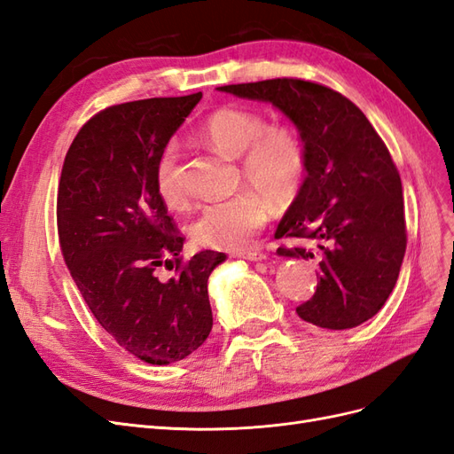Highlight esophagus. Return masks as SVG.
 Segmentation results:
<instances>
[{"mask_svg": "<svg viewBox=\"0 0 454 454\" xmlns=\"http://www.w3.org/2000/svg\"><path fill=\"white\" fill-rule=\"evenodd\" d=\"M239 257L248 259V261H265L267 259V255L261 252H244V254H239Z\"/></svg>", "mask_w": 454, "mask_h": 454, "instance_id": "34e87169", "label": "esophagus"}]
</instances>
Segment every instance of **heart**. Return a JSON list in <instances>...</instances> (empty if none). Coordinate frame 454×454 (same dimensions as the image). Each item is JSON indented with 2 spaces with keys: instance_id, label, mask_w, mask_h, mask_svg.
<instances>
[{
  "instance_id": "heart-1",
  "label": "heart",
  "mask_w": 454,
  "mask_h": 454,
  "mask_svg": "<svg viewBox=\"0 0 454 454\" xmlns=\"http://www.w3.org/2000/svg\"><path fill=\"white\" fill-rule=\"evenodd\" d=\"M204 140L219 153L242 159V174L274 204L290 202L307 174V147L292 127H269L263 115L242 107H223L202 127ZM177 147L168 144L155 164V189L160 200L177 208L185 202L177 184ZM267 222V204L254 191L202 204L187 231L195 244L214 250H244Z\"/></svg>"
}]
</instances>
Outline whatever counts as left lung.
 <instances>
[{
  "mask_svg": "<svg viewBox=\"0 0 454 454\" xmlns=\"http://www.w3.org/2000/svg\"><path fill=\"white\" fill-rule=\"evenodd\" d=\"M217 90L269 102L307 147V174L274 237L303 244L278 255L316 259L318 286L299 318L350 329L382 309L400 274L407 235L402 180L387 145L358 106L318 83L267 79Z\"/></svg>",
  "mask_w": 454,
  "mask_h": 454,
  "instance_id": "obj_1",
  "label": "left lung"
}]
</instances>
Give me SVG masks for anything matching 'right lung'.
<instances>
[{
	"mask_svg": "<svg viewBox=\"0 0 454 454\" xmlns=\"http://www.w3.org/2000/svg\"><path fill=\"white\" fill-rule=\"evenodd\" d=\"M202 92L107 107L64 159L60 248L94 318L119 345L153 365L193 354L212 332L208 278L225 254L182 259L184 237L155 189V164ZM176 274L162 278V268Z\"/></svg>",
	"mask_w": 454,
	"mask_h": 454,
	"instance_id": "1",
	"label": "right lung"
}]
</instances>
